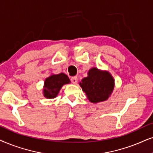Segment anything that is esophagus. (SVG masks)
<instances>
[{"mask_svg": "<svg viewBox=\"0 0 153 153\" xmlns=\"http://www.w3.org/2000/svg\"><path fill=\"white\" fill-rule=\"evenodd\" d=\"M71 82L73 83V84H76L77 82H78V78H77L76 76L72 77V78H71Z\"/></svg>", "mask_w": 153, "mask_h": 153, "instance_id": "esophagus-1", "label": "esophagus"}]
</instances>
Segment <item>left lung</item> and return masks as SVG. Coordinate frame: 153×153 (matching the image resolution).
I'll return each instance as SVG.
<instances>
[{"instance_id":"left-lung-1","label":"left lung","mask_w":153,"mask_h":153,"mask_svg":"<svg viewBox=\"0 0 153 153\" xmlns=\"http://www.w3.org/2000/svg\"><path fill=\"white\" fill-rule=\"evenodd\" d=\"M80 87L91 103L107 100L114 88V80L108 72L93 68L88 72V76L80 82Z\"/></svg>"}]
</instances>
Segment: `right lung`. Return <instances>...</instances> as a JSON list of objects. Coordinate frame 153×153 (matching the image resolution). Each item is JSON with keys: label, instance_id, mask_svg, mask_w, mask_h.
Wrapping results in <instances>:
<instances>
[{"label": "right lung", "instance_id": "right-lung-1", "mask_svg": "<svg viewBox=\"0 0 153 153\" xmlns=\"http://www.w3.org/2000/svg\"><path fill=\"white\" fill-rule=\"evenodd\" d=\"M70 82V80L64 73L52 75L46 78L44 85V96L48 99L56 97L62 86Z\"/></svg>", "mask_w": 153, "mask_h": 153}]
</instances>
